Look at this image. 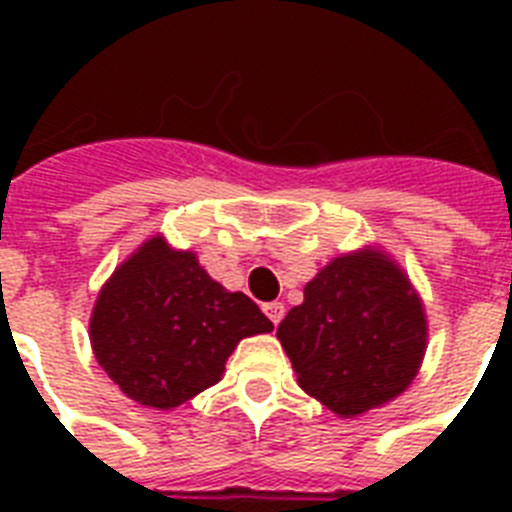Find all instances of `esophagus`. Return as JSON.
I'll return each mask as SVG.
<instances>
[{
  "instance_id": "esophagus-1",
  "label": "esophagus",
  "mask_w": 512,
  "mask_h": 512,
  "mask_svg": "<svg viewBox=\"0 0 512 512\" xmlns=\"http://www.w3.org/2000/svg\"><path fill=\"white\" fill-rule=\"evenodd\" d=\"M264 312L269 315L271 323L279 325V323H282V318H284V305H282V302H266Z\"/></svg>"
}]
</instances>
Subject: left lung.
Returning <instances> with one entry per match:
<instances>
[{
	"label": "left lung",
	"instance_id": "left-lung-1",
	"mask_svg": "<svg viewBox=\"0 0 512 512\" xmlns=\"http://www.w3.org/2000/svg\"><path fill=\"white\" fill-rule=\"evenodd\" d=\"M297 384L341 418L374 410L413 384L428 320L420 295L387 251L341 253L305 284L279 323Z\"/></svg>",
	"mask_w": 512,
	"mask_h": 512
}]
</instances>
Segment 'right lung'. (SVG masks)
<instances>
[{
    "label": "right lung",
    "mask_w": 512,
    "mask_h": 512,
    "mask_svg": "<svg viewBox=\"0 0 512 512\" xmlns=\"http://www.w3.org/2000/svg\"><path fill=\"white\" fill-rule=\"evenodd\" d=\"M274 325L243 292H228L194 251L156 233L99 289L89 341L107 377L130 400L174 410L223 379L225 361L248 336Z\"/></svg>",
    "instance_id": "obj_1"
}]
</instances>
